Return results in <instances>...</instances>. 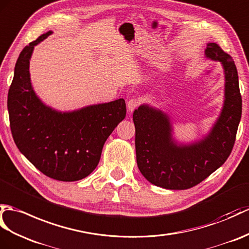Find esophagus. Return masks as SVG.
Masks as SVG:
<instances>
[{
  "label": "esophagus",
  "instance_id": "34e87169",
  "mask_svg": "<svg viewBox=\"0 0 249 249\" xmlns=\"http://www.w3.org/2000/svg\"><path fill=\"white\" fill-rule=\"evenodd\" d=\"M139 100H137V98H130V100L127 102V109H128L129 112H132L135 110V109L139 106Z\"/></svg>",
  "mask_w": 249,
  "mask_h": 249
}]
</instances>
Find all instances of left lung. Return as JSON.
Here are the masks:
<instances>
[{"instance_id": "1", "label": "left lung", "mask_w": 249, "mask_h": 249, "mask_svg": "<svg viewBox=\"0 0 249 249\" xmlns=\"http://www.w3.org/2000/svg\"><path fill=\"white\" fill-rule=\"evenodd\" d=\"M205 55L222 62L225 101L221 115L203 140L178 145L172 138L170 118L148 105L140 106L132 115L138 167L157 187L186 190L196 186L223 165L233 148L242 115L238 71L232 57L216 43H208Z\"/></svg>"}]
</instances>
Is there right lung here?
<instances>
[{
  "instance_id": "1",
  "label": "right lung",
  "mask_w": 249,
  "mask_h": 249,
  "mask_svg": "<svg viewBox=\"0 0 249 249\" xmlns=\"http://www.w3.org/2000/svg\"><path fill=\"white\" fill-rule=\"evenodd\" d=\"M52 32L26 45L16 62L8 91L11 135L19 151L50 178L76 181L97 166L107 138L125 119L123 98L71 112L56 111L39 100L30 77L34 46Z\"/></svg>"
}]
</instances>
